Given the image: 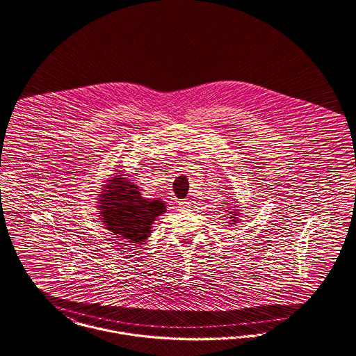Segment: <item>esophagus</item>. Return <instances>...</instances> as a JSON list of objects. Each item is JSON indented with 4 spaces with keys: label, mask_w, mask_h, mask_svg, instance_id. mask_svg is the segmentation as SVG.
I'll return each mask as SVG.
<instances>
[{
    "label": "esophagus",
    "mask_w": 356,
    "mask_h": 356,
    "mask_svg": "<svg viewBox=\"0 0 356 356\" xmlns=\"http://www.w3.org/2000/svg\"><path fill=\"white\" fill-rule=\"evenodd\" d=\"M178 207H179V210H185V209H187V207H190V202H188V201L178 202Z\"/></svg>",
    "instance_id": "obj_1"
}]
</instances>
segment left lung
Here are the masks:
<instances>
[{
  "mask_svg": "<svg viewBox=\"0 0 356 356\" xmlns=\"http://www.w3.org/2000/svg\"><path fill=\"white\" fill-rule=\"evenodd\" d=\"M235 216H236V213H235ZM234 222H235V220H234ZM232 225H234V223H232Z\"/></svg>",
  "mask_w": 356,
  "mask_h": 356,
  "instance_id": "1",
  "label": "left lung"
}]
</instances>
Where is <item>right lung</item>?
<instances>
[{
	"instance_id": "right-lung-1",
	"label": "right lung",
	"mask_w": 356,
	"mask_h": 356,
	"mask_svg": "<svg viewBox=\"0 0 356 356\" xmlns=\"http://www.w3.org/2000/svg\"><path fill=\"white\" fill-rule=\"evenodd\" d=\"M105 188L98 207L106 229L124 242L142 243L150 235L155 218L165 213V203L142 198L138 186L121 175L108 179Z\"/></svg>"
}]
</instances>
